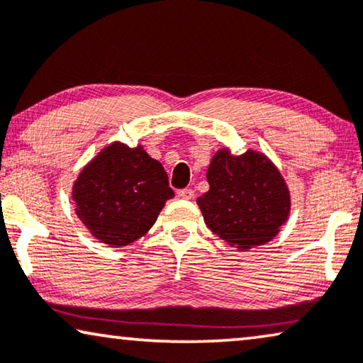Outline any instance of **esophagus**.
Returning a JSON list of instances; mask_svg holds the SVG:
<instances>
[{
    "instance_id": "obj_1",
    "label": "esophagus",
    "mask_w": 363,
    "mask_h": 363,
    "mask_svg": "<svg viewBox=\"0 0 363 363\" xmlns=\"http://www.w3.org/2000/svg\"><path fill=\"white\" fill-rule=\"evenodd\" d=\"M194 196H196V194H194L192 189H182V191H179V197L184 199V201H191Z\"/></svg>"
}]
</instances>
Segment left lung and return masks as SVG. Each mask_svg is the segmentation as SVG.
I'll use <instances>...</instances> for the list:
<instances>
[{
    "label": "left lung",
    "mask_w": 363,
    "mask_h": 363,
    "mask_svg": "<svg viewBox=\"0 0 363 363\" xmlns=\"http://www.w3.org/2000/svg\"><path fill=\"white\" fill-rule=\"evenodd\" d=\"M208 191L197 199L207 227L238 250L277 237L288 220L291 196L284 177L263 152L233 156L222 147L207 169Z\"/></svg>",
    "instance_id": "obj_1"
}]
</instances>
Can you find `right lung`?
Masks as SVG:
<instances>
[{
    "label": "right lung",
    "instance_id": "obj_1",
    "mask_svg": "<svg viewBox=\"0 0 363 363\" xmlns=\"http://www.w3.org/2000/svg\"><path fill=\"white\" fill-rule=\"evenodd\" d=\"M174 197L160 161L138 145L105 146L84 166L72 186L75 213L108 247H128L155 225L166 201Z\"/></svg>",
    "mask_w": 363,
    "mask_h": 363
}]
</instances>
